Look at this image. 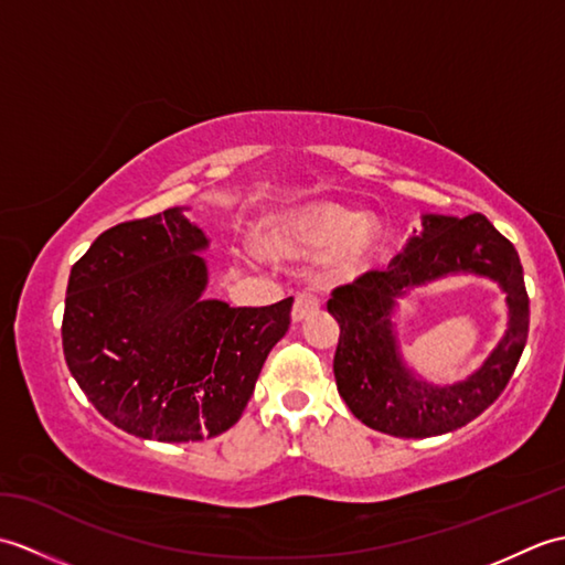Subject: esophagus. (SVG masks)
Segmentation results:
<instances>
[{
    "label": "esophagus",
    "instance_id": "34e87169",
    "mask_svg": "<svg viewBox=\"0 0 565 565\" xmlns=\"http://www.w3.org/2000/svg\"><path fill=\"white\" fill-rule=\"evenodd\" d=\"M318 308H320L318 294H313V291H301V294H296L291 316H294L296 322H301V320H306L308 316H313Z\"/></svg>",
    "mask_w": 565,
    "mask_h": 565
}]
</instances>
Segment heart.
I'll list each match as a JSON object with an SVG mask.
<instances>
[{
  "mask_svg": "<svg viewBox=\"0 0 565 565\" xmlns=\"http://www.w3.org/2000/svg\"><path fill=\"white\" fill-rule=\"evenodd\" d=\"M271 245L284 255H328L338 249L342 271H356L371 259L379 231L362 213L316 206L274 227Z\"/></svg>",
  "mask_w": 565,
  "mask_h": 565,
  "instance_id": "b5f03b06",
  "label": "heart"
}]
</instances>
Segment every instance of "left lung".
<instances>
[{
	"label": "left lung",
	"instance_id": "left-lung-1",
	"mask_svg": "<svg viewBox=\"0 0 565 565\" xmlns=\"http://www.w3.org/2000/svg\"><path fill=\"white\" fill-rule=\"evenodd\" d=\"M478 273L509 294L511 322L497 350L466 382L435 387L417 380L399 359L392 332L394 298L447 273ZM328 310L340 322L334 381L352 415L371 429L419 439L459 429L498 401L514 374L530 332V296L520 255L483 213L466 218L423 215V233L386 269H371L338 286Z\"/></svg>",
	"mask_w": 565,
	"mask_h": 565
}]
</instances>
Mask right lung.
<instances>
[{
	"instance_id": "1",
	"label": "right lung",
	"mask_w": 565,
	"mask_h": 565,
	"mask_svg": "<svg viewBox=\"0 0 565 565\" xmlns=\"http://www.w3.org/2000/svg\"><path fill=\"white\" fill-rule=\"evenodd\" d=\"M209 239L174 206L104 231L72 264L63 352L97 411L128 435L199 441L231 429L294 298L231 308L203 298Z\"/></svg>"
}]
</instances>
